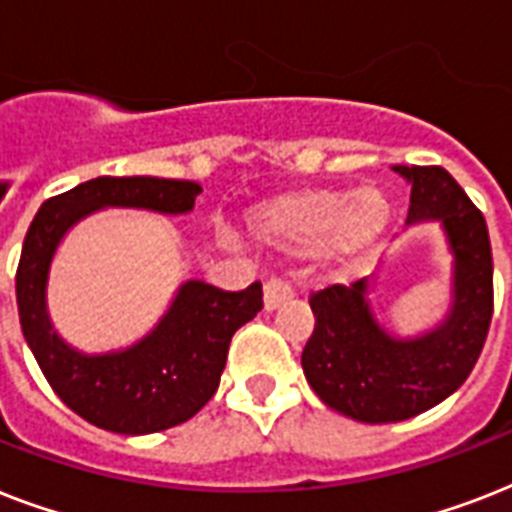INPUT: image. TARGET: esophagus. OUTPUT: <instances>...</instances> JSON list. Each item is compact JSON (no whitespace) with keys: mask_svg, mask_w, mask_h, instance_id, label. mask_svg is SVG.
I'll return each mask as SVG.
<instances>
[{"mask_svg":"<svg viewBox=\"0 0 512 512\" xmlns=\"http://www.w3.org/2000/svg\"><path fill=\"white\" fill-rule=\"evenodd\" d=\"M287 300H292V287H289L287 281L281 279H271L265 281L263 287V308L268 313L276 311V308H281V305L287 303Z\"/></svg>","mask_w":512,"mask_h":512,"instance_id":"esophagus-1","label":"esophagus"}]
</instances>
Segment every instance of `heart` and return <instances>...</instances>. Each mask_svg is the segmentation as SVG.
Here are the masks:
<instances>
[{
    "label": "heart",
    "instance_id": "obj_1",
    "mask_svg": "<svg viewBox=\"0 0 512 512\" xmlns=\"http://www.w3.org/2000/svg\"><path fill=\"white\" fill-rule=\"evenodd\" d=\"M390 223L388 196L364 185L356 191L340 188H300L265 199L244 215V233L260 247L319 249V260L332 273L348 268L374 247Z\"/></svg>",
    "mask_w": 512,
    "mask_h": 512
}]
</instances>
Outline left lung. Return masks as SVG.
<instances>
[{
    "label": "left lung",
    "mask_w": 512,
    "mask_h": 512,
    "mask_svg": "<svg viewBox=\"0 0 512 512\" xmlns=\"http://www.w3.org/2000/svg\"><path fill=\"white\" fill-rule=\"evenodd\" d=\"M393 172L412 185L406 228L438 223L452 252V303L428 332L396 337L374 316L372 279L311 297L305 380L335 412L358 422H401L449 398L473 372L492 324V244L484 215L444 167Z\"/></svg>",
    "instance_id": "left-lung-1"
}]
</instances>
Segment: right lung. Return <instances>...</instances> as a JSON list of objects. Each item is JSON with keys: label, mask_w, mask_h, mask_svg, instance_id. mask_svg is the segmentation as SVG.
<instances>
[{"label": "right lung", "mask_w": 512, "mask_h": 512, "mask_svg": "<svg viewBox=\"0 0 512 512\" xmlns=\"http://www.w3.org/2000/svg\"><path fill=\"white\" fill-rule=\"evenodd\" d=\"M201 185L167 177H95L39 207L20 252L15 295L20 329L60 401L92 425L122 436H146L191 420L215 396L236 329L263 308L260 281L223 292L207 281L177 287L156 327L127 348L84 353L52 327L47 281L60 241L100 209H148L188 215Z\"/></svg>", "instance_id": "add662e5"}]
</instances>
